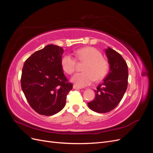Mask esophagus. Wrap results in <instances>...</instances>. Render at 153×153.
<instances>
[{
    "label": "esophagus",
    "instance_id": "34e87169",
    "mask_svg": "<svg viewBox=\"0 0 153 153\" xmlns=\"http://www.w3.org/2000/svg\"><path fill=\"white\" fill-rule=\"evenodd\" d=\"M73 89H81V87H78V86H77V85H75V84L73 85Z\"/></svg>",
    "mask_w": 153,
    "mask_h": 153
}]
</instances>
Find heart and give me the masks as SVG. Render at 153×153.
Returning <instances> with one entry per match:
<instances>
[{
  "instance_id": "obj_1",
  "label": "heart",
  "mask_w": 153,
  "mask_h": 153,
  "mask_svg": "<svg viewBox=\"0 0 153 153\" xmlns=\"http://www.w3.org/2000/svg\"><path fill=\"white\" fill-rule=\"evenodd\" d=\"M77 60L87 64L82 73L74 75L71 81L75 85L83 87L91 84L94 80L103 79L108 73L109 64L99 50L93 47H85L77 50L75 52ZM76 59L71 55H65L61 59L63 70L68 74H72L76 67Z\"/></svg>"
}]
</instances>
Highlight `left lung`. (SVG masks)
Segmentation results:
<instances>
[{
	"label": "left lung",
	"instance_id": "1",
	"mask_svg": "<svg viewBox=\"0 0 153 153\" xmlns=\"http://www.w3.org/2000/svg\"><path fill=\"white\" fill-rule=\"evenodd\" d=\"M110 70L103 82L95 91V98L87 103L98 113H106L114 109L121 101L127 89L128 69L126 62L116 51L108 47L105 50Z\"/></svg>",
	"mask_w": 153,
	"mask_h": 153
}]
</instances>
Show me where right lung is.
I'll return each mask as SVG.
<instances>
[{
  "label": "right lung",
  "instance_id": "obj_1",
  "mask_svg": "<svg viewBox=\"0 0 153 153\" xmlns=\"http://www.w3.org/2000/svg\"><path fill=\"white\" fill-rule=\"evenodd\" d=\"M63 53L62 47L48 45L34 52L24 64L22 89L30 106L41 115L60 112L73 88L62 71Z\"/></svg>",
  "mask_w": 153,
  "mask_h": 153
}]
</instances>
